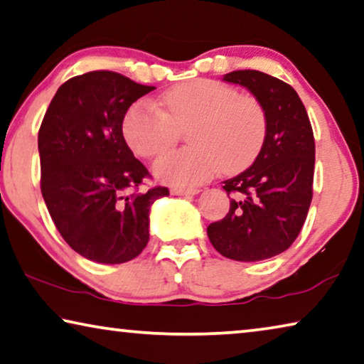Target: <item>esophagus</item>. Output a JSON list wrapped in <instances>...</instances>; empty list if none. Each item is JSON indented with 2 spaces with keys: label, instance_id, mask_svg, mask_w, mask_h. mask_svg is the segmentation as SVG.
Instances as JSON below:
<instances>
[{
  "label": "esophagus",
  "instance_id": "34e87169",
  "mask_svg": "<svg viewBox=\"0 0 364 364\" xmlns=\"http://www.w3.org/2000/svg\"><path fill=\"white\" fill-rule=\"evenodd\" d=\"M171 194L173 196H196V194H199V189H196V188H173Z\"/></svg>",
  "mask_w": 364,
  "mask_h": 364
}]
</instances>
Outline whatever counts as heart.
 Returning <instances> with one entry per match:
<instances>
[{
  "instance_id": "1",
  "label": "heart",
  "mask_w": 364,
  "mask_h": 364,
  "mask_svg": "<svg viewBox=\"0 0 364 364\" xmlns=\"http://www.w3.org/2000/svg\"><path fill=\"white\" fill-rule=\"evenodd\" d=\"M186 131L191 149L160 157L154 175L170 186L193 188L222 168L236 173L250 166L262 149L267 118L261 102L236 94L212 79H193L165 90L159 108L137 102L124 114L126 142L144 159L159 157Z\"/></svg>"
}]
</instances>
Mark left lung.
<instances>
[{
    "label": "left lung",
    "instance_id": "1",
    "mask_svg": "<svg viewBox=\"0 0 364 364\" xmlns=\"http://www.w3.org/2000/svg\"><path fill=\"white\" fill-rule=\"evenodd\" d=\"M251 92L267 118L261 152L250 168L223 181L230 210L207 227L212 246L241 262L274 257L291 246L313 199L314 136L295 89L269 74L243 69L223 76Z\"/></svg>",
    "mask_w": 364,
    "mask_h": 364
}]
</instances>
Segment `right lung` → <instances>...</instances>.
I'll return each instance as SVG.
<instances>
[{"label": "right lung", "instance_id": "obj_1", "mask_svg": "<svg viewBox=\"0 0 364 364\" xmlns=\"http://www.w3.org/2000/svg\"><path fill=\"white\" fill-rule=\"evenodd\" d=\"M155 87L92 71L66 80L38 131L42 196L63 240L89 261L123 264L149 241V213L166 188L132 193L149 171L123 136L129 107Z\"/></svg>", "mask_w": 364, "mask_h": 364}]
</instances>
